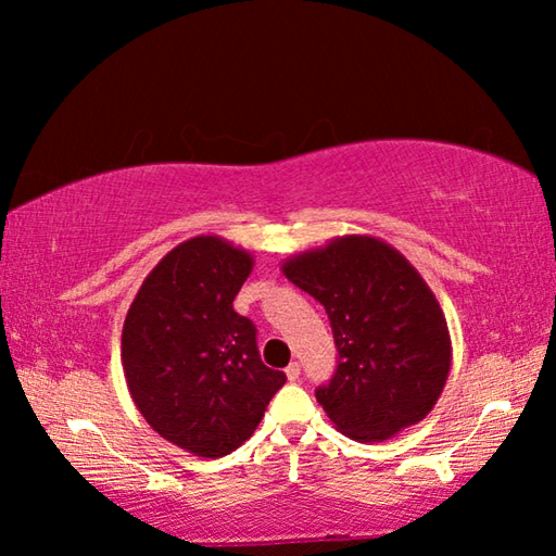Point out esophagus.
Segmentation results:
<instances>
[{
    "label": "esophagus",
    "mask_w": 556,
    "mask_h": 556,
    "mask_svg": "<svg viewBox=\"0 0 556 556\" xmlns=\"http://www.w3.org/2000/svg\"><path fill=\"white\" fill-rule=\"evenodd\" d=\"M287 380H291V382H294V380H299V372H301V368H299V363H289L287 365Z\"/></svg>",
    "instance_id": "34e87169"
}]
</instances>
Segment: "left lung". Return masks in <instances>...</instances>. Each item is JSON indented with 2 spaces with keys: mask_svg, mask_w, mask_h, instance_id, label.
<instances>
[{
  "mask_svg": "<svg viewBox=\"0 0 556 556\" xmlns=\"http://www.w3.org/2000/svg\"><path fill=\"white\" fill-rule=\"evenodd\" d=\"M281 271L321 301L338 348L316 390L355 441H384L434 409L451 370V336L434 291L409 260L372 235H343L289 257Z\"/></svg>",
  "mask_w": 556,
  "mask_h": 556,
  "instance_id": "1",
  "label": "left lung"
}]
</instances>
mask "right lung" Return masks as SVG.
<instances>
[{
    "label": "right lung",
    "mask_w": 556,
    "mask_h": 556,
    "mask_svg": "<svg viewBox=\"0 0 556 556\" xmlns=\"http://www.w3.org/2000/svg\"><path fill=\"white\" fill-rule=\"evenodd\" d=\"M255 257L199 235L149 271L122 326L131 402L159 437L193 456L220 458L257 429L287 382L262 363L250 318L232 308Z\"/></svg>",
    "instance_id": "1"
}]
</instances>
